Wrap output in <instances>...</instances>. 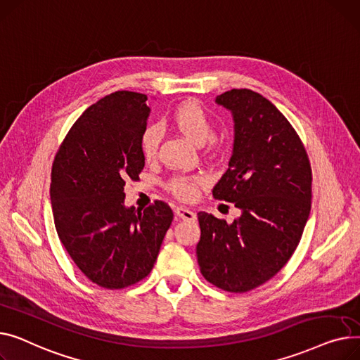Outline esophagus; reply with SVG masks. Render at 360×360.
Listing matches in <instances>:
<instances>
[{
  "label": "esophagus",
  "mask_w": 360,
  "mask_h": 360,
  "mask_svg": "<svg viewBox=\"0 0 360 360\" xmlns=\"http://www.w3.org/2000/svg\"><path fill=\"white\" fill-rule=\"evenodd\" d=\"M176 215L180 217L184 221H196V214L193 212V210H190V209L183 207V206L176 207Z\"/></svg>",
  "instance_id": "esophagus-1"
}]
</instances>
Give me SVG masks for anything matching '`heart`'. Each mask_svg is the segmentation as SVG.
<instances>
[{
	"label": "heart",
	"mask_w": 360,
	"mask_h": 360,
	"mask_svg": "<svg viewBox=\"0 0 360 360\" xmlns=\"http://www.w3.org/2000/svg\"><path fill=\"white\" fill-rule=\"evenodd\" d=\"M170 122L180 134L196 145H203L206 142L210 145L215 143L212 119L198 101L188 100L179 104L170 116ZM160 141L161 132L157 126H148L139 139L143 160L153 161L157 157ZM202 183V176H176L168 181V190L181 200H192L196 198L198 187Z\"/></svg>",
	"instance_id": "b5f03b06"
}]
</instances>
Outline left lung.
<instances>
[{"label": "left lung", "mask_w": 360, "mask_h": 360, "mask_svg": "<svg viewBox=\"0 0 360 360\" xmlns=\"http://www.w3.org/2000/svg\"><path fill=\"white\" fill-rule=\"evenodd\" d=\"M215 101L232 113L234 148L212 195L241 215L228 224L199 212L196 255L209 283L241 293L270 281L297 250L311 212L312 173L304 143L271 101L247 89Z\"/></svg>", "instance_id": "1"}]
</instances>
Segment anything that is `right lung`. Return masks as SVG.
<instances>
[{
	"instance_id": "add662e5",
	"label": "right lung",
	"mask_w": 360,
	"mask_h": 360,
	"mask_svg": "<svg viewBox=\"0 0 360 360\" xmlns=\"http://www.w3.org/2000/svg\"><path fill=\"white\" fill-rule=\"evenodd\" d=\"M148 97L116 91L72 124L52 165L51 202L58 237L96 285L123 289L146 278L158 257L173 210L167 203L124 206V180H136L145 160Z\"/></svg>"
}]
</instances>
